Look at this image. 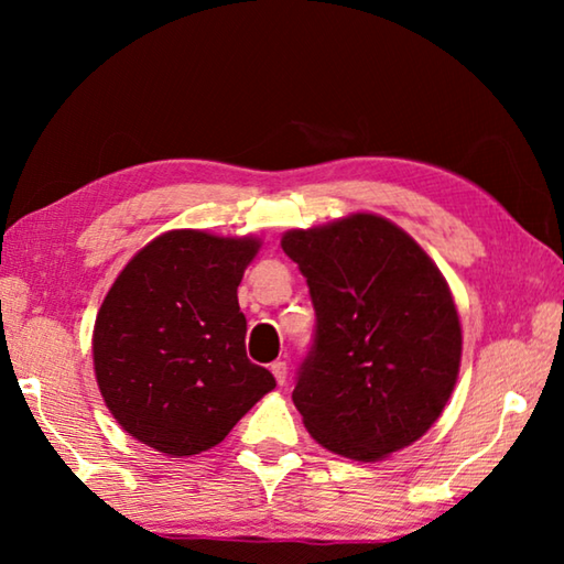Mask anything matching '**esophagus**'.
Listing matches in <instances>:
<instances>
[{"label": "esophagus", "instance_id": "esophagus-1", "mask_svg": "<svg viewBox=\"0 0 564 564\" xmlns=\"http://www.w3.org/2000/svg\"><path fill=\"white\" fill-rule=\"evenodd\" d=\"M271 373L275 378V383L283 386L285 383V376H289V368H285L283 360H275V362H271Z\"/></svg>", "mask_w": 564, "mask_h": 564}]
</instances>
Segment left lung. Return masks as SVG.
I'll use <instances>...</instances> for the list:
<instances>
[{
	"instance_id": "obj_1",
	"label": "left lung",
	"mask_w": 564,
	"mask_h": 564,
	"mask_svg": "<svg viewBox=\"0 0 564 564\" xmlns=\"http://www.w3.org/2000/svg\"><path fill=\"white\" fill-rule=\"evenodd\" d=\"M281 246L316 311L293 390L303 425L350 460L415 443L441 417L460 370V318L443 273L376 214L295 228Z\"/></svg>"
}]
</instances>
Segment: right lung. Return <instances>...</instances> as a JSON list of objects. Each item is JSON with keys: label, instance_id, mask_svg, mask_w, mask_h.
<instances>
[{"label": "right lung", "instance_id": "1", "mask_svg": "<svg viewBox=\"0 0 564 564\" xmlns=\"http://www.w3.org/2000/svg\"><path fill=\"white\" fill-rule=\"evenodd\" d=\"M259 238L169 231L133 256L94 323L104 403L129 435L171 457L208 451L275 388L246 356L238 283Z\"/></svg>", "mask_w": 564, "mask_h": 564}]
</instances>
